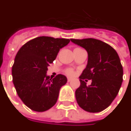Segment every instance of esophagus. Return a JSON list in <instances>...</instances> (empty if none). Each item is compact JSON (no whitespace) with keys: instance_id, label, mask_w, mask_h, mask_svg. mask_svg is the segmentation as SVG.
Instances as JSON below:
<instances>
[{"instance_id":"esophagus-1","label":"esophagus","mask_w":131,"mask_h":131,"mask_svg":"<svg viewBox=\"0 0 131 131\" xmlns=\"http://www.w3.org/2000/svg\"><path fill=\"white\" fill-rule=\"evenodd\" d=\"M67 81L68 82H71V78H67Z\"/></svg>"}]
</instances>
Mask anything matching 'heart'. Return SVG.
<instances>
[{
	"label": "heart",
	"instance_id": "1",
	"mask_svg": "<svg viewBox=\"0 0 131 131\" xmlns=\"http://www.w3.org/2000/svg\"><path fill=\"white\" fill-rule=\"evenodd\" d=\"M64 73L66 74L69 75V76H73L74 75V71L72 69H67L64 71Z\"/></svg>",
	"mask_w": 131,
	"mask_h": 131
}]
</instances>
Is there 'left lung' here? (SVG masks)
Wrapping results in <instances>:
<instances>
[{"mask_svg":"<svg viewBox=\"0 0 131 131\" xmlns=\"http://www.w3.org/2000/svg\"><path fill=\"white\" fill-rule=\"evenodd\" d=\"M84 48L88 62L80 76L75 91L78 105L86 111L98 113L109 106L116 97L123 81V67L116 51L109 45L94 38L71 39ZM92 79L87 86L84 79Z\"/></svg>","mask_w":131,"mask_h":131,"instance_id":"1","label":"left lung"}]
</instances>
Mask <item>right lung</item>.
Segmentation results:
<instances>
[{"mask_svg":"<svg viewBox=\"0 0 131 131\" xmlns=\"http://www.w3.org/2000/svg\"><path fill=\"white\" fill-rule=\"evenodd\" d=\"M69 42V39L38 37L17 53L12 70L13 83L19 97L33 111L43 112L56 103L60 89L67 79L62 74L50 79L47 71L60 49Z\"/></svg>","mask_w":131,"mask_h":131,"instance_id":"obj_1","label":"right lung"}]
</instances>
